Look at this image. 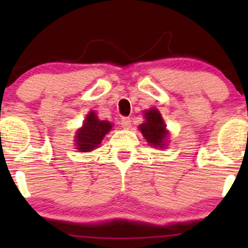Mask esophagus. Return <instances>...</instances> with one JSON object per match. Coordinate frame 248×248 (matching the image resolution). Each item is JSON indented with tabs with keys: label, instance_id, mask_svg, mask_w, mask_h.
<instances>
[{
	"label": "esophagus",
	"instance_id": "obj_1",
	"mask_svg": "<svg viewBox=\"0 0 248 248\" xmlns=\"http://www.w3.org/2000/svg\"><path fill=\"white\" fill-rule=\"evenodd\" d=\"M121 125L122 127L125 128V130H128L131 127V118L130 117H123L121 120Z\"/></svg>",
	"mask_w": 248,
	"mask_h": 248
}]
</instances>
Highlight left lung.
Segmentation results:
<instances>
[{
    "label": "left lung",
    "mask_w": 248,
    "mask_h": 248,
    "mask_svg": "<svg viewBox=\"0 0 248 248\" xmlns=\"http://www.w3.org/2000/svg\"><path fill=\"white\" fill-rule=\"evenodd\" d=\"M144 117L145 122L139 126V130L152 147L165 148L168 131L166 130V124L162 120L161 114L155 108H151L144 111Z\"/></svg>",
    "instance_id": "obj_1"
}]
</instances>
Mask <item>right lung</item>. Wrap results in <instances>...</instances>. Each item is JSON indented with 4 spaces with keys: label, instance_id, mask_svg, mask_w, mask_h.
Listing matches in <instances>:
<instances>
[{
    "label": "right lung",
    "instance_id": "1",
    "mask_svg": "<svg viewBox=\"0 0 248 248\" xmlns=\"http://www.w3.org/2000/svg\"><path fill=\"white\" fill-rule=\"evenodd\" d=\"M108 121H99L94 111H89L82 127L77 131L76 144L80 152H89L99 147L105 135L111 130Z\"/></svg>",
    "mask_w": 248,
    "mask_h": 248
}]
</instances>
